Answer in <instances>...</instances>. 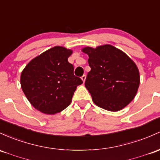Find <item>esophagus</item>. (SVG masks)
Listing matches in <instances>:
<instances>
[{"label":"esophagus","mask_w":160,"mask_h":160,"mask_svg":"<svg viewBox=\"0 0 160 160\" xmlns=\"http://www.w3.org/2000/svg\"><path fill=\"white\" fill-rule=\"evenodd\" d=\"M86 78H87V77H86V75H83V76H82V77H81V79H82V80H83V83H84V82H85Z\"/></svg>","instance_id":"1"}]
</instances>
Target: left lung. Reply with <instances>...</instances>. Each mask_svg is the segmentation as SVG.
Returning a JSON list of instances; mask_svg holds the SVG:
<instances>
[{"label": "left lung", "instance_id": "8db88e82", "mask_svg": "<svg viewBox=\"0 0 160 160\" xmlns=\"http://www.w3.org/2000/svg\"><path fill=\"white\" fill-rule=\"evenodd\" d=\"M91 71L85 81L92 101L97 106L118 112L134 99L140 86V73L134 61L111 45L85 47Z\"/></svg>", "mask_w": 160, "mask_h": 160}]
</instances>
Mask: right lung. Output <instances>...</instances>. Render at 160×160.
Returning <instances> with one entry per match:
<instances>
[{
	"label": "right lung",
	"mask_w": 160,
	"mask_h": 160,
	"mask_svg": "<svg viewBox=\"0 0 160 160\" xmlns=\"http://www.w3.org/2000/svg\"><path fill=\"white\" fill-rule=\"evenodd\" d=\"M72 53L71 49L54 46L34 58L22 70L21 88L36 109L54 115L71 104L77 86L83 83L68 62Z\"/></svg>",
	"instance_id": "add662e5"
}]
</instances>
